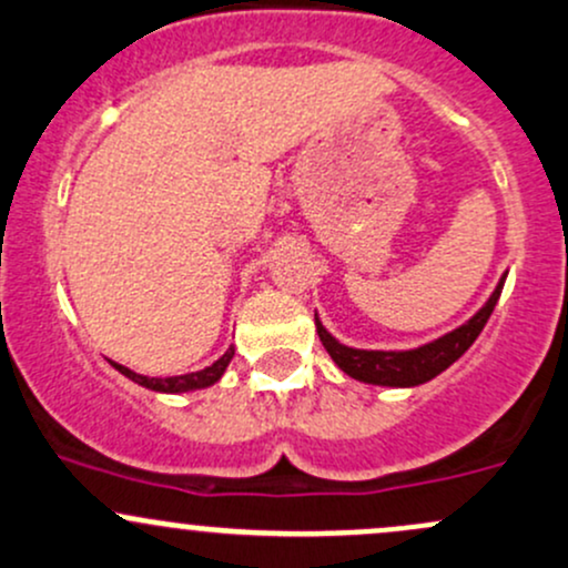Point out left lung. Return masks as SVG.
<instances>
[{"instance_id":"obj_1","label":"left lung","mask_w":568,"mask_h":568,"mask_svg":"<svg viewBox=\"0 0 568 568\" xmlns=\"http://www.w3.org/2000/svg\"><path fill=\"white\" fill-rule=\"evenodd\" d=\"M506 274H500L498 285L489 294V300L470 315L465 324H459L457 329L440 334V337L429 339L425 345H416V348L405 351H367V348H351V345L339 343L334 334L321 324L318 313H315V329H318L321 343L329 351V356L351 378L362 381V384L373 386H389V389H410V386H422L427 381H433L435 375L444 373L446 367H452L465 351L474 345V339L479 337L485 329L487 318L493 315L495 304H498L500 291H504Z\"/></svg>"}]
</instances>
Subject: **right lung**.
Here are the masks:
<instances>
[{
  "mask_svg": "<svg viewBox=\"0 0 568 568\" xmlns=\"http://www.w3.org/2000/svg\"><path fill=\"white\" fill-rule=\"evenodd\" d=\"M231 359H234V345H231L229 351H225L223 356H220L217 362L209 364L204 369H195V373H184V375H171V378H149V375H141V373H133L130 367H124V364H113V369H119V373L124 375V378L135 381V384L143 386V389H152V392H160V394H184V392H195V389H206V386H214L220 378H223L225 367H229Z\"/></svg>",
  "mask_w": 568,
  "mask_h": 568,
  "instance_id": "add662e5",
  "label": "right lung"
}]
</instances>
